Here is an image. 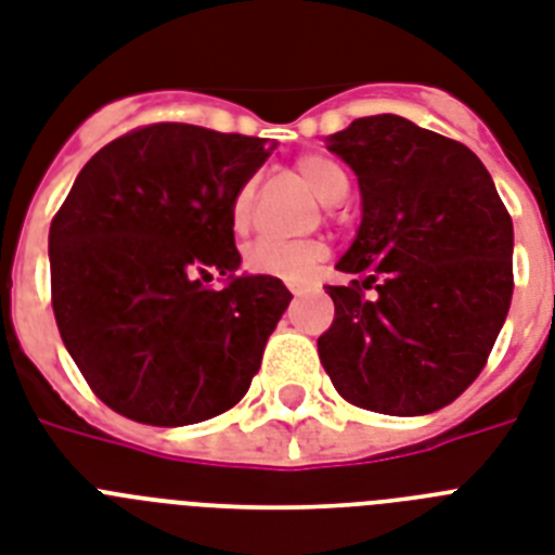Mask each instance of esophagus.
<instances>
[{
  "mask_svg": "<svg viewBox=\"0 0 555 555\" xmlns=\"http://www.w3.org/2000/svg\"><path fill=\"white\" fill-rule=\"evenodd\" d=\"M287 291H291L293 296H299V293L305 291V285H301V282H287Z\"/></svg>",
  "mask_w": 555,
  "mask_h": 555,
  "instance_id": "obj_1",
  "label": "esophagus"
}]
</instances>
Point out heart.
I'll return each mask as SVG.
<instances>
[{"mask_svg": "<svg viewBox=\"0 0 555 555\" xmlns=\"http://www.w3.org/2000/svg\"><path fill=\"white\" fill-rule=\"evenodd\" d=\"M296 173L305 179L310 191L317 193L324 205H336L350 191V176L339 162L324 153H305L296 159ZM256 205V179H247L233 193L228 216L236 233H245L254 219ZM324 259V245L317 238H256L245 250V268L259 276H276L296 282L305 279L310 270Z\"/></svg>", "mask_w": 555, "mask_h": 555, "instance_id": "obj_1", "label": "heart"}]
</instances>
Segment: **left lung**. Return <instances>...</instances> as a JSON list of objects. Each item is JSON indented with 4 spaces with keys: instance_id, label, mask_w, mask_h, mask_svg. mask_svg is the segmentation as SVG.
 I'll return each mask as SVG.
<instances>
[{
    "instance_id": "8db88e82",
    "label": "left lung",
    "mask_w": 555,
    "mask_h": 555,
    "mask_svg": "<svg viewBox=\"0 0 555 555\" xmlns=\"http://www.w3.org/2000/svg\"><path fill=\"white\" fill-rule=\"evenodd\" d=\"M327 147L359 176L362 224L336 264L350 285H327L319 359L356 408L434 413L473 385L507 319L511 214L470 147L402 116L350 121Z\"/></svg>"
}]
</instances>
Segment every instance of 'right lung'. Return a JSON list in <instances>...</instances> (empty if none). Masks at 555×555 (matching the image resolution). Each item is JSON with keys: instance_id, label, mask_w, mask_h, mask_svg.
I'll return each mask as SVG.
<instances>
[{"instance_id": "1", "label": "right lung", "mask_w": 555, "mask_h": 555, "mask_svg": "<svg viewBox=\"0 0 555 555\" xmlns=\"http://www.w3.org/2000/svg\"><path fill=\"white\" fill-rule=\"evenodd\" d=\"M268 139L159 121L114 139L51 222L59 336L90 390L121 416L196 425L247 393L291 305L273 276H233L228 207ZM229 276L222 292L204 285Z\"/></svg>"}]
</instances>
